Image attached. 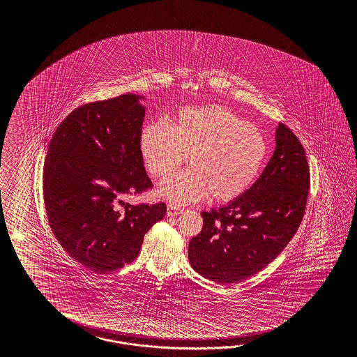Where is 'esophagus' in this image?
<instances>
[{
    "mask_svg": "<svg viewBox=\"0 0 357 357\" xmlns=\"http://www.w3.org/2000/svg\"><path fill=\"white\" fill-rule=\"evenodd\" d=\"M182 212H183V208H181V206H174V204H169L167 206V216L169 217L176 216V215H179Z\"/></svg>",
    "mask_w": 357,
    "mask_h": 357,
    "instance_id": "esophagus-1",
    "label": "esophagus"
}]
</instances>
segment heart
<instances>
[{
	"mask_svg": "<svg viewBox=\"0 0 357 357\" xmlns=\"http://www.w3.org/2000/svg\"><path fill=\"white\" fill-rule=\"evenodd\" d=\"M140 151L148 172L165 178L185 161L190 169L173 174L160 194L176 204H188L204 195L230 202L257 179L267 157V141L257 127L222 106L185 107L172 127L163 121L146 126Z\"/></svg>",
	"mask_w": 357,
	"mask_h": 357,
	"instance_id": "heart-1",
	"label": "heart"
}]
</instances>
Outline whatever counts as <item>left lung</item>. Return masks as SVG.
<instances>
[{
  "instance_id": "obj_1",
  "label": "left lung",
  "mask_w": 357,
  "mask_h": 357,
  "mask_svg": "<svg viewBox=\"0 0 357 357\" xmlns=\"http://www.w3.org/2000/svg\"><path fill=\"white\" fill-rule=\"evenodd\" d=\"M276 148L257 182L229 204L203 212L188 245L197 273L224 285L258 273L289 243L303 221L310 170L297 136L279 123Z\"/></svg>"
}]
</instances>
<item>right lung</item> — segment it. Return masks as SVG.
Returning a JSON list of instances; mask_svg holds the SVG:
<instances>
[{
  "instance_id": "1",
  "label": "right lung",
  "mask_w": 357,
  "mask_h": 357,
  "mask_svg": "<svg viewBox=\"0 0 357 357\" xmlns=\"http://www.w3.org/2000/svg\"><path fill=\"white\" fill-rule=\"evenodd\" d=\"M140 99L123 94L76 108L54 130L44 161L51 230L73 259L99 273L136 259L145 233L166 215L163 203L123 202L153 187L140 151Z\"/></svg>"
}]
</instances>
